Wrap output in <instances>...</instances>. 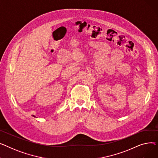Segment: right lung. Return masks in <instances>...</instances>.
I'll list each match as a JSON object with an SVG mask.
<instances>
[{
	"instance_id": "add662e5",
	"label": "right lung",
	"mask_w": 158,
	"mask_h": 158,
	"mask_svg": "<svg viewBox=\"0 0 158 158\" xmlns=\"http://www.w3.org/2000/svg\"><path fill=\"white\" fill-rule=\"evenodd\" d=\"M32 116H33V117H35V116H34V115H32Z\"/></svg>"
}]
</instances>
